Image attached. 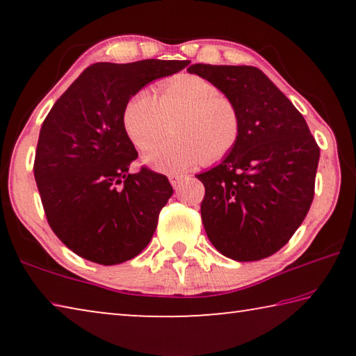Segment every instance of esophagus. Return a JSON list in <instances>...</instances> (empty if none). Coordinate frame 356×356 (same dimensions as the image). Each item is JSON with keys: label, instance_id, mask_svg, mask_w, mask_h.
<instances>
[{"label": "esophagus", "instance_id": "1", "mask_svg": "<svg viewBox=\"0 0 356 356\" xmlns=\"http://www.w3.org/2000/svg\"><path fill=\"white\" fill-rule=\"evenodd\" d=\"M182 180H184V177L179 176V174H171V176H170V182H171L174 188H177V186L182 184Z\"/></svg>", "mask_w": 356, "mask_h": 356}]
</instances>
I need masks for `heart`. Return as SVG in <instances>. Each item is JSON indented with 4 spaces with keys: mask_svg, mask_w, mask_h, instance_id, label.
Returning a JSON list of instances; mask_svg holds the SVG:
<instances>
[{
    "mask_svg": "<svg viewBox=\"0 0 356 356\" xmlns=\"http://www.w3.org/2000/svg\"><path fill=\"white\" fill-rule=\"evenodd\" d=\"M172 118L178 136L156 143ZM124 127L138 147L156 143L143 156L149 168L180 174L231 152L240 136V118L215 84L185 75L165 83L160 97L150 89L138 91L124 110Z\"/></svg>",
    "mask_w": 356,
    "mask_h": 356,
    "instance_id": "heart-1",
    "label": "heart"
}]
</instances>
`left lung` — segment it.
<instances>
[{"label":"left lung","mask_w":356,"mask_h":356,"mask_svg":"<svg viewBox=\"0 0 356 356\" xmlns=\"http://www.w3.org/2000/svg\"><path fill=\"white\" fill-rule=\"evenodd\" d=\"M236 106L240 136L218 165L197 174L206 186L202 225L222 256L261 261L281 250L314 197L321 149L305 118L251 65L193 64Z\"/></svg>","instance_id":"1"}]
</instances>
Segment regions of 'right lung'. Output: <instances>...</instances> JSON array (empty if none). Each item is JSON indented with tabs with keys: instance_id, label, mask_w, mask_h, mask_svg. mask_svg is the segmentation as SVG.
Segmentation results:
<instances>
[{
	"instance_id": "add662e5",
	"label": "right lung",
	"mask_w": 356,
	"mask_h": 356,
	"mask_svg": "<svg viewBox=\"0 0 356 356\" xmlns=\"http://www.w3.org/2000/svg\"><path fill=\"white\" fill-rule=\"evenodd\" d=\"M188 61L143 59L89 65L56 100L40 127L34 179L48 225L83 259L116 265L152 238L172 196L163 174H130L138 152L124 127L129 100Z\"/></svg>"
}]
</instances>
